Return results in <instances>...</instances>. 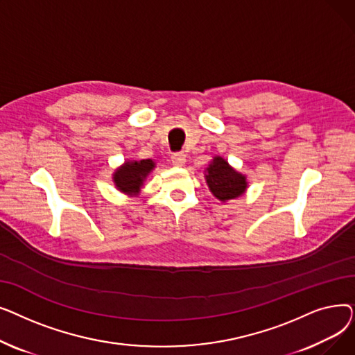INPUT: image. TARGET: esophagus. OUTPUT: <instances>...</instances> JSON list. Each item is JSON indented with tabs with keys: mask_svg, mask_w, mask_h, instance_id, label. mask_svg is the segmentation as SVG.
<instances>
[{
	"mask_svg": "<svg viewBox=\"0 0 355 355\" xmlns=\"http://www.w3.org/2000/svg\"><path fill=\"white\" fill-rule=\"evenodd\" d=\"M171 162L174 166H184L185 164V154L182 153H175L171 155Z\"/></svg>",
	"mask_w": 355,
	"mask_h": 355,
	"instance_id": "1",
	"label": "esophagus"
}]
</instances>
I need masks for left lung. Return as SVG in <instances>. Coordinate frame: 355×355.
<instances>
[{
  "label": "left lung",
  "mask_w": 355,
  "mask_h": 355,
  "mask_svg": "<svg viewBox=\"0 0 355 355\" xmlns=\"http://www.w3.org/2000/svg\"><path fill=\"white\" fill-rule=\"evenodd\" d=\"M204 178L211 194L221 202L241 197L249 187L248 177L239 173L227 159L220 155L213 157L204 171Z\"/></svg>",
  "instance_id": "obj_1"
}]
</instances>
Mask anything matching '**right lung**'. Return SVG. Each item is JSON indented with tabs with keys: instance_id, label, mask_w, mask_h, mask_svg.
<instances>
[{
	"instance_id": "add662e5",
	"label": "right lung",
	"mask_w": 355,
	"mask_h": 355,
	"mask_svg": "<svg viewBox=\"0 0 355 355\" xmlns=\"http://www.w3.org/2000/svg\"><path fill=\"white\" fill-rule=\"evenodd\" d=\"M157 164L153 159H126L112 174L116 190L129 197H138L145 185L146 177L154 171Z\"/></svg>"
}]
</instances>
